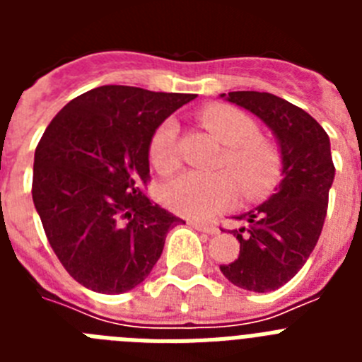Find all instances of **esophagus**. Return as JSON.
<instances>
[{
    "mask_svg": "<svg viewBox=\"0 0 362 362\" xmlns=\"http://www.w3.org/2000/svg\"><path fill=\"white\" fill-rule=\"evenodd\" d=\"M192 226H196L197 230H201V232L209 233V235H216V233H219V228H217L216 225H210V223H201V221H188Z\"/></svg>",
    "mask_w": 362,
    "mask_h": 362,
    "instance_id": "1",
    "label": "esophagus"
}]
</instances>
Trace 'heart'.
<instances>
[{"label":"heart","mask_w":362,"mask_h":362,"mask_svg":"<svg viewBox=\"0 0 362 362\" xmlns=\"http://www.w3.org/2000/svg\"><path fill=\"white\" fill-rule=\"evenodd\" d=\"M203 123L225 143L223 165L230 170H190L170 179L161 188L163 203L188 217H209L228 206L238 192V179L245 197L263 196L276 183L281 172V156L274 145L257 137V124L230 107H209L201 112ZM177 121H163L150 139V161L161 172L177 166Z\"/></svg>","instance_id":"b5f03b06"}]
</instances>
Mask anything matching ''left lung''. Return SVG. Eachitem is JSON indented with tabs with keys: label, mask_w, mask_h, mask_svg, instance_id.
I'll return each mask as SVG.
<instances>
[{
	"label": "left lung",
	"mask_w": 362,
	"mask_h": 362,
	"mask_svg": "<svg viewBox=\"0 0 362 362\" xmlns=\"http://www.w3.org/2000/svg\"><path fill=\"white\" fill-rule=\"evenodd\" d=\"M225 101L267 124L281 153V183L255 209L233 216L241 226L239 255L221 264L223 276L250 292H272L288 283L317 245L334 183L330 137L308 112L268 92H228Z\"/></svg>",
	"instance_id": "left-lung-1"
}]
</instances>
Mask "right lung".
<instances>
[{
    "label": "right lung",
    "instance_id": "obj_1",
    "mask_svg": "<svg viewBox=\"0 0 362 362\" xmlns=\"http://www.w3.org/2000/svg\"><path fill=\"white\" fill-rule=\"evenodd\" d=\"M194 94L105 85L66 103L34 153L32 199L54 254L85 288L123 293L148 277L185 223L141 192L150 139Z\"/></svg>",
    "mask_w": 362,
    "mask_h": 362
}]
</instances>
